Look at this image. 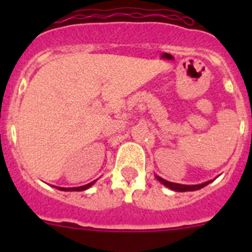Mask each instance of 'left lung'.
<instances>
[{
    "label": "left lung",
    "instance_id": "8db88e82",
    "mask_svg": "<svg viewBox=\"0 0 252 252\" xmlns=\"http://www.w3.org/2000/svg\"><path fill=\"white\" fill-rule=\"evenodd\" d=\"M157 180L158 182H161L162 184L166 185L167 188H169V189L174 190V191H194V190H199L201 189V188L206 187L207 184H210V182H206V183H202V184H199V185H183V184H177V183H172V182H167V180L162 179L161 177H158V175H156Z\"/></svg>",
    "mask_w": 252,
    "mask_h": 252
}]
</instances>
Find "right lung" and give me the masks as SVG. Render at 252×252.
<instances>
[{
	"mask_svg": "<svg viewBox=\"0 0 252 252\" xmlns=\"http://www.w3.org/2000/svg\"><path fill=\"white\" fill-rule=\"evenodd\" d=\"M94 183L95 182H91L89 183V184L83 185V187H78V188H57V189L62 190V191H83V190H86L88 188H90Z\"/></svg>",
	"mask_w": 252,
	"mask_h": 252,
	"instance_id": "add662e5",
	"label": "right lung"
}]
</instances>
